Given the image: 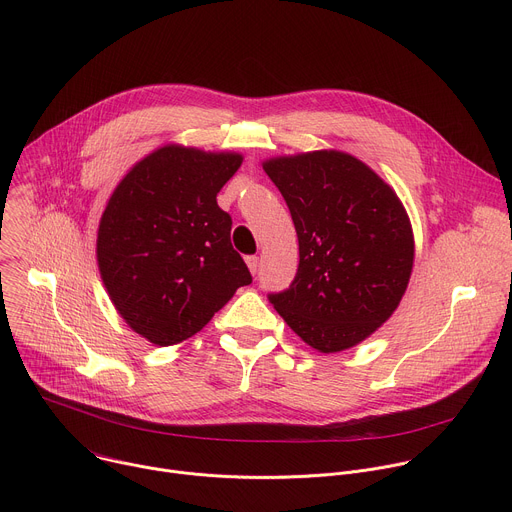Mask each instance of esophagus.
<instances>
[{
    "label": "esophagus",
    "mask_w": 512,
    "mask_h": 512,
    "mask_svg": "<svg viewBox=\"0 0 512 512\" xmlns=\"http://www.w3.org/2000/svg\"><path fill=\"white\" fill-rule=\"evenodd\" d=\"M245 261H247L249 271L255 275V273H257V267H259V257H257V255H249Z\"/></svg>",
    "instance_id": "1"
}]
</instances>
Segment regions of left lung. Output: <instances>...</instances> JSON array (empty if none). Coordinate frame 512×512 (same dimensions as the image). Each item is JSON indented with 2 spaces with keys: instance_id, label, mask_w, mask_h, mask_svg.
Returning a JSON list of instances; mask_svg holds the SVG:
<instances>
[{
  "instance_id": "obj_1",
  "label": "left lung",
  "mask_w": 512,
  "mask_h": 512,
  "mask_svg": "<svg viewBox=\"0 0 512 512\" xmlns=\"http://www.w3.org/2000/svg\"><path fill=\"white\" fill-rule=\"evenodd\" d=\"M263 170L300 243L294 281L269 302L320 352L369 338L397 310L413 269V231L401 200L367 164L336 150L271 158Z\"/></svg>"
}]
</instances>
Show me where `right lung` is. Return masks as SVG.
I'll return each instance as SVG.
<instances>
[{
  "label": "right lung",
  "mask_w": 512,
  "mask_h": 512,
  "mask_svg": "<svg viewBox=\"0 0 512 512\" xmlns=\"http://www.w3.org/2000/svg\"><path fill=\"white\" fill-rule=\"evenodd\" d=\"M241 164V154L164 145L125 174L105 206L101 279L127 326L152 344L194 336L253 281L233 249L231 216L216 204Z\"/></svg>",
  "instance_id": "obj_1"
}]
</instances>
